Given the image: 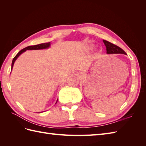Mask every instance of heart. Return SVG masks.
Wrapping results in <instances>:
<instances>
[{
  "mask_svg": "<svg viewBox=\"0 0 146 146\" xmlns=\"http://www.w3.org/2000/svg\"><path fill=\"white\" fill-rule=\"evenodd\" d=\"M92 46H91V48H92Z\"/></svg>",
  "mask_w": 146,
  "mask_h": 146,
  "instance_id": "heart-1",
  "label": "heart"
}]
</instances>
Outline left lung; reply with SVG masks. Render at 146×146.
<instances>
[{
	"label": "left lung",
	"instance_id": "left-lung-1",
	"mask_svg": "<svg viewBox=\"0 0 146 146\" xmlns=\"http://www.w3.org/2000/svg\"><path fill=\"white\" fill-rule=\"evenodd\" d=\"M104 42L106 46L107 53V54H126V52L121 49L119 46L115 45L112 43L107 41L104 40Z\"/></svg>",
	"mask_w": 146,
	"mask_h": 146
}]
</instances>
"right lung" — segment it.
I'll list each match as a JSON object with an SVG mask.
<instances>
[{
  "label": "right lung",
  "instance_id": "add662e5",
  "mask_svg": "<svg viewBox=\"0 0 146 146\" xmlns=\"http://www.w3.org/2000/svg\"><path fill=\"white\" fill-rule=\"evenodd\" d=\"M49 46H50V42H46V43H42V44L34 45V46H27V47L23 49L22 50H21L18 53L16 54V56H15L13 58V60H12V62L11 69H12V68H13L14 62L15 61V60H17V58L22 53H23V52H25L26 50H36V49H46V48H48Z\"/></svg>",
  "mask_w": 146,
  "mask_h": 146
}]
</instances>
